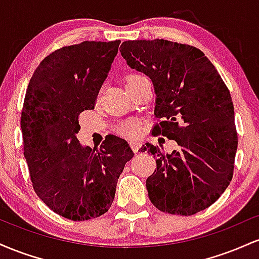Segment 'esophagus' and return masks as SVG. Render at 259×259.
<instances>
[{"label":"esophagus","mask_w":259,"mask_h":259,"mask_svg":"<svg viewBox=\"0 0 259 259\" xmlns=\"http://www.w3.org/2000/svg\"><path fill=\"white\" fill-rule=\"evenodd\" d=\"M130 146H132L134 152L138 153L139 152V148H140V146H141V142H140V140L133 139V140H130Z\"/></svg>","instance_id":"1"}]
</instances>
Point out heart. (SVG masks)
<instances>
[{
    "label": "heart",
    "instance_id": "b5f03b06",
    "mask_svg": "<svg viewBox=\"0 0 259 259\" xmlns=\"http://www.w3.org/2000/svg\"><path fill=\"white\" fill-rule=\"evenodd\" d=\"M145 79L146 78H145L142 74H139V73L129 74V75L126 76V88H130L132 85L138 84L139 81H142V80H145ZM138 130H139V125L133 120L124 121V123H121L120 125L118 126V132H119L120 134H123V135H126V136L136 135Z\"/></svg>",
    "mask_w": 259,
    "mask_h": 259
}]
</instances>
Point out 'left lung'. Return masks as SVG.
Listing matches in <instances>:
<instances>
[{
	"label": "left lung",
	"mask_w": 259,
	"mask_h": 259,
	"mask_svg": "<svg viewBox=\"0 0 259 259\" xmlns=\"http://www.w3.org/2000/svg\"><path fill=\"white\" fill-rule=\"evenodd\" d=\"M120 47L127 65L153 82L154 115L162 120L152 133L179 146L170 154L151 144L141 147L157 157V169L146 180L148 197L162 212L196 214L233 179L237 133L230 92L194 46L156 38L124 41Z\"/></svg>",
	"instance_id": "left-lung-1"
}]
</instances>
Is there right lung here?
I'll list each match as a JSON object with an SVG mask.
<instances>
[{"label": "right lung", "instance_id": "add662e5", "mask_svg": "<svg viewBox=\"0 0 259 259\" xmlns=\"http://www.w3.org/2000/svg\"><path fill=\"white\" fill-rule=\"evenodd\" d=\"M120 40L84 41L50 53L26 89L23 147L34 191L55 213L74 222L105 214L134 152L109 135L100 148L81 146L79 115L95 108Z\"/></svg>", "mask_w": 259, "mask_h": 259}]
</instances>
